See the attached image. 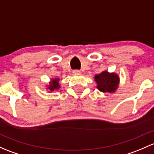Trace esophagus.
<instances>
[{
    "label": "esophagus",
    "instance_id": "1",
    "mask_svg": "<svg viewBox=\"0 0 154 154\" xmlns=\"http://www.w3.org/2000/svg\"><path fill=\"white\" fill-rule=\"evenodd\" d=\"M80 73H81V72H80V71H79V70L73 71V74H80Z\"/></svg>",
    "mask_w": 154,
    "mask_h": 154
}]
</instances>
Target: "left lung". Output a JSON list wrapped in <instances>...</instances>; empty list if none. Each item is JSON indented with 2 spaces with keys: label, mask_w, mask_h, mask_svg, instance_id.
Returning <instances> with one entry per match:
<instances>
[{
  "label": "left lung",
  "mask_w": 154,
  "mask_h": 154,
  "mask_svg": "<svg viewBox=\"0 0 154 154\" xmlns=\"http://www.w3.org/2000/svg\"><path fill=\"white\" fill-rule=\"evenodd\" d=\"M119 76L115 72L103 71L94 76L97 88L103 93H115L119 85Z\"/></svg>",
  "instance_id": "obj_1"
}]
</instances>
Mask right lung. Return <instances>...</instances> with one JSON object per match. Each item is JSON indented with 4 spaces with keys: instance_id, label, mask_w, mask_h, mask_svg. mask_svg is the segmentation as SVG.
<instances>
[{
    "instance_id": "obj_1",
    "label": "right lung",
    "mask_w": 154,
    "mask_h": 154,
    "mask_svg": "<svg viewBox=\"0 0 154 154\" xmlns=\"http://www.w3.org/2000/svg\"><path fill=\"white\" fill-rule=\"evenodd\" d=\"M60 88V84L59 78H51V80L48 82V85H46V89L48 92L57 91Z\"/></svg>"
}]
</instances>
